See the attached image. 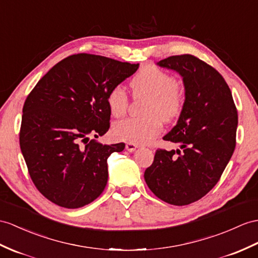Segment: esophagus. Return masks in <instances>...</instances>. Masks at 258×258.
Returning a JSON list of instances; mask_svg holds the SVG:
<instances>
[{"label":"esophagus","instance_id":"1","mask_svg":"<svg viewBox=\"0 0 258 258\" xmlns=\"http://www.w3.org/2000/svg\"><path fill=\"white\" fill-rule=\"evenodd\" d=\"M138 148V146L137 144H135V143H127L125 144V150L127 151H129V152H134V151H136V149Z\"/></svg>","mask_w":258,"mask_h":258}]
</instances>
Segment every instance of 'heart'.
I'll return each instance as SVG.
<instances>
[{
    "label": "heart",
    "instance_id": "b5f03b06",
    "mask_svg": "<svg viewBox=\"0 0 258 258\" xmlns=\"http://www.w3.org/2000/svg\"><path fill=\"white\" fill-rule=\"evenodd\" d=\"M133 89L137 95L149 97L144 118H128L118 121L112 134L116 139L135 144H146L153 140L162 128V117L169 119L176 116L183 106L184 97L177 89V82L172 75L158 68L149 67L134 79ZM107 105L111 115L122 117L128 107V95L121 85L109 91Z\"/></svg>",
    "mask_w": 258,
    "mask_h": 258
}]
</instances>
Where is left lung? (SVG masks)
Masks as SVG:
<instances>
[{"mask_svg":"<svg viewBox=\"0 0 258 258\" xmlns=\"http://www.w3.org/2000/svg\"><path fill=\"white\" fill-rule=\"evenodd\" d=\"M156 64L180 75L185 100L176 124L163 137L179 149L156 151L144 179L163 202L185 206L203 198L221 177L234 152L237 111L222 75L196 56L173 55Z\"/></svg>","mask_w":258,"mask_h":258,"instance_id":"left-lung-1","label":"left lung"}]
</instances>
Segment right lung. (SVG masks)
<instances>
[{
  "label": "right lung",
  "mask_w": 258,
  "mask_h": 258,
  "mask_svg": "<svg viewBox=\"0 0 258 258\" xmlns=\"http://www.w3.org/2000/svg\"><path fill=\"white\" fill-rule=\"evenodd\" d=\"M131 64L79 53L50 69L25 100L20 144L35 186L69 209L91 204L108 180L107 159L124 143L95 139L109 129V91L131 77Z\"/></svg>",
  "instance_id": "add662e5"
}]
</instances>
